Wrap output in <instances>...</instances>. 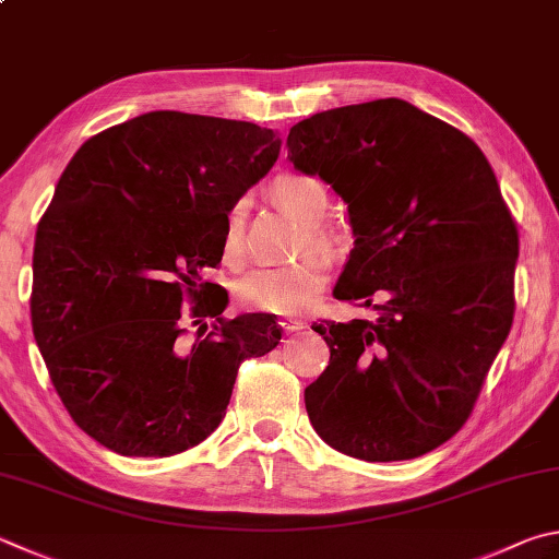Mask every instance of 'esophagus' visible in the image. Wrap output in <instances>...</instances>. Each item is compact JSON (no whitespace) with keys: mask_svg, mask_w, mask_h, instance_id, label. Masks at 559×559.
<instances>
[{"mask_svg":"<svg viewBox=\"0 0 559 559\" xmlns=\"http://www.w3.org/2000/svg\"><path fill=\"white\" fill-rule=\"evenodd\" d=\"M281 330L286 334H293V332H300L302 328H306V322L302 320H290V318H281Z\"/></svg>","mask_w":559,"mask_h":559,"instance_id":"34e87169","label":"esophagus"}]
</instances>
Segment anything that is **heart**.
<instances>
[{
	"instance_id": "b5f03b06",
	"label": "heart",
	"mask_w": 559,
	"mask_h": 559,
	"mask_svg": "<svg viewBox=\"0 0 559 559\" xmlns=\"http://www.w3.org/2000/svg\"><path fill=\"white\" fill-rule=\"evenodd\" d=\"M271 198L288 215L302 222L300 249L310 245L324 253L342 249V231L324 222L330 207V192L324 182L308 174H281L271 182ZM222 259L229 266L245 261V205L235 202L222 225ZM330 281V263L318 251L276 269H259L237 283L239 306L257 312L293 314L306 310Z\"/></svg>"
}]
</instances>
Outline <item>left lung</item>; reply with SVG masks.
Instances as JSON below:
<instances>
[{
  "label": "left lung",
  "mask_w": 559,
  "mask_h": 559,
  "mask_svg": "<svg viewBox=\"0 0 559 559\" xmlns=\"http://www.w3.org/2000/svg\"><path fill=\"white\" fill-rule=\"evenodd\" d=\"M288 158L349 207L334 298L377 320L312 324L330 364L306 389L320 438L364 462L413 460L462 428L509 337L519 227L481 148L403 99L318 111Z\"/></svg>",
  "instance_id": "1"
}]
</instances>
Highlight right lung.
I'll return each mask as SVG.
<instances>
[{
    "label": "right lung",
    "instance_id": "obj_1",
    "mask_svg": "<svg viewBox=\"0 0 559 559\" xmlns=\"http://www.w3.org/2000/svg\"><path fill=\"white\" fill-rule=\"evenodd\" d=\"M278 151L273 129L166 109L90 136L60 176L36 229L34 337L70 418L107 450L195 448L241 361L278 344L273 314L222 318L227 293L202 281L227 210Z\"/></svg>",
    "mask_w": 559,
    "mask_h": 559
}]
</instances>
